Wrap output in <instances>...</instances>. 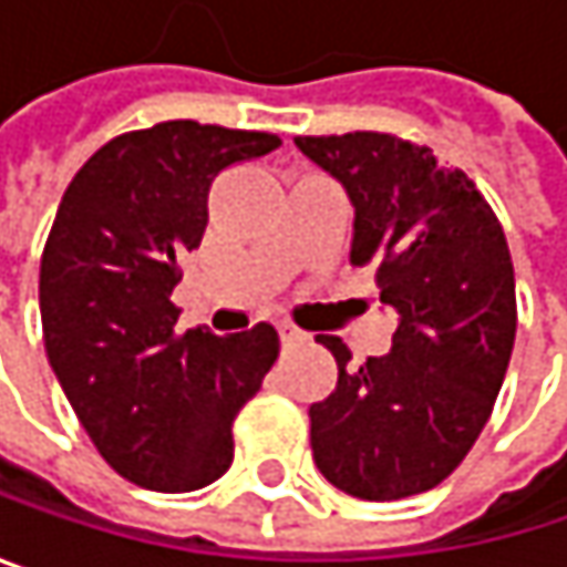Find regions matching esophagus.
<instances>
[{"instance_id": "34e87169", "label": "esophagus", "mask_w": 567, "mask_h": 567, "mask_svg": "<svg viewBox=\"0 0 567 567\" xmlns=\"http://www.w3.org/2000/svg\"><path fill=\"white\" fill-rule=\"evenodd\" d=\"M279 338H282V344L288 348V344H301L308 334L301 331V328H295V324H288V321H279Z\"/></svg>"}]
</instances>
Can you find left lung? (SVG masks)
<instances>
[{
    "mask_svg": "<svg viewBox=\"0 0 567 567\" xmlns=\"http://www.w3.org/2000/svg\"><path fill=\"white\" fill-rule=\"evenodd\" d=\"M354 206L351 266H378L396 315L391 351L348 364L334 334V391L311 403L321 476L368 503L443 483L483 433L515 341V276L506 233L463 171L391 134L295 137Z\"/></svg>",
    "mask_w": 567,
    "mask_h": 567,
    "instance_id": "1",
    "label": "left lung"
}]
</instances>
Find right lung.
<instances>
[{
    "label": "right lung",
    "mask_w": 567,
    "mask_h": 567,
    "mask_svg": "<svg viewBox=\"0 0 567 567\" xmlns=\"http://www.w3.org/2000/svg\"><path fill=\"white\" fill-rule=\"evenodd\" d=\"M282 141L167 121L104 144L68 183L42 252L49 364L97 453L131 483L193 493L233 463V420L279 358L259 321L176 331L179 259L206 229L216 173Z\"/></svg>",
    "instance_id": "1"
}]
</instances>
